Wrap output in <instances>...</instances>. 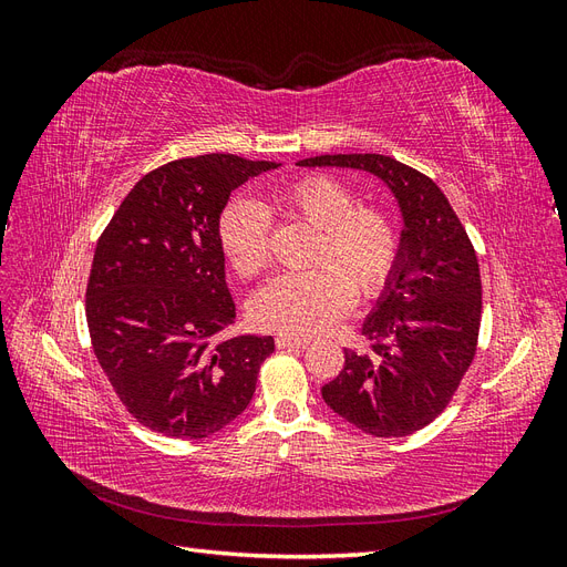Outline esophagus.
<instances>
[{"label": "esophagus", "instance_id": "1", "mask_svg": "<svg viewBox=\"0 0 567 567\" xmlns=\"http://www.w3.org/2000/svg\"><path fill=\"white\" fill-rule=\"evenodd\" d=\"M305 338H293V336H277V348L279 350H305L307 348Z\"/></svg>", "mask_w": 567, "mask_h": 567}]
</instances>
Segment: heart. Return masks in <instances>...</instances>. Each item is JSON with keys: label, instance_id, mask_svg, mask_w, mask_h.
I'll return each instance as SVG.
<instances>
[{"label": "heart", "instance_id": "b5f03b06", "mask_svg": "<svg viewBox=\"0 0 567 567\" xmlns=\"http://www.w3.org/2000/svg\"><path fill=\"white\" fill-rule=\"evenodd\" d=\"M269 215L317 227L315 269L269 281L250 302L257 326L281 336H315L346 317L357 298L379 296L400 257L394 219L375 205H354L352 188L331 175H305L279 186L262 205L231 200L219 215L217 241L238 277L269 265Z\"/></svg>", "mask_w": 567, "mask_h": 567}]
</instances>
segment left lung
<instances>
[{"instance_id": "8db88e82", "label": "left lung", "mask_w": 567, "mask_h": 567, "mask_svg": "<svg viewBox=\"0 0 567 567\" xmlns=\"http://www.w3.org/2000/svg\"><path fill=\"white\" fill-rule=\"evenodd\" d=\"M302 167L367 169L400 203V257L362 333L369 352L346 364L321 398L373 437H404L433 423L473 364L483 315L477 255L440 186L381 153L305 158Z\"/></svg>"}]
</instances>
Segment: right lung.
Returning a JSON list of instances; mask_svg holds the SVG:
<instances>
[{
	"label": "right lung",
	"mask_w": 567,
	"mask_h": 567,
	"mask_svg": "<svg viewBox=\"0 0 567 567\" xmlns=\"http://www.w3.org/2000/svg\"><path fill=\"white\" fill-rule=\"evenodd\" d=\"M269 161L231 153L151 169L99 236L87 326L101 369L151 431L200 440L250 404L271 336H221L236 317L217 221Z\"/></svg>",
	"instance_id": "obj_1"
}]
</instances>
